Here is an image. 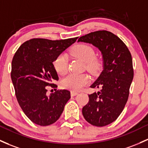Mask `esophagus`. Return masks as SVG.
I'll return each instance as SVG.
<instances>
[{"mask_svg": "<svg viewBox=\"0 0 148 148\" xmlns=\"http://www.w3.org/2000/svg\"><path fill=\"white\" fill-rule=\"evenodd\" d=\"M79 94V92H76V91H71V96H75V95H77Z\"/></svg>", "mask_w": 148, "mask_h": 148, "instance_id": "esophagus-1", "label": "esophagus"}]
</instances>
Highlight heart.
Returning a JSON list of instances; mask_svg holds the SVG:
<instances>
[{
  "mask_svg": "<svg viewBox=\"0 0 148 148\" xmlns=\"http://www.w3.org/2000/svg\"><path fill=\"white\" fill-rule=\"evenodd\" d=\"M71 53L75 58L84 62L88 70L95 72L101 66V61L95 58V50L90 45L78 44L71 50ZM53 65L57 72L64 75L68 71V57L65 53L59 55L53 62ZM90 82V78L87 74H70L63 79L62 85L66 89L71 90H79L87 85Z\"/></svg>",
  "mask_w": 148,
  "mask_h": 148,
  "instance_id": "b5f03b06",
  "label": "heart"
}]
</instances>
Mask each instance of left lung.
Instances as JSON below:
<instances>
[{
  "instance_id": "left-lung-1",
  "label": "left lung",
  "mask_w": 148,
  "mask_h": 148,
  "mask_svg": "<svg viewBox=\"0 0 148 148\" xmlns=\"http://www.w3.org/2000/svg\"><path fill=\"white\" fill-rule=\"evenodd\" d=\"M78 41L93 45L103 55V70L90 86L102 90L88 95L89 101L82 114L89 124L105 126L117 119L129 98L134 79L132 57L124 42L108 31L91 32Z\"/></svg>"
}]
</instances>
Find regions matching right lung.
Here are the masks:
<instances>
[{
  "mask_svg": "<svg viewBox=\"0 0 148 148\" xmlns=\"http://www.w3.org/2000/svg\"><path fill=\"white\" fill-rule=\"evenodd\" d=\"M77 38H32L21 45L14 54L11 79L16 98L32 122L43 126L55 123L71 98L67 90H58L49 96L46 92L48 86L58 87L53 84L59 78L53 62Z\"/></svg>",
  "mask_w": 148,
  "mask_h": 148,
  "instance_id": "obj_1",
  "label": "right lung"
}]
</instances>
